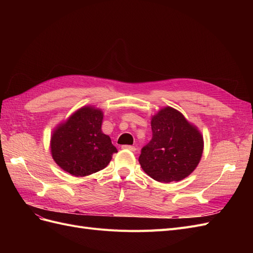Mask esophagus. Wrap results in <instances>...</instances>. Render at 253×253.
I'll list each match as a JSON object with an SVG mask.
<instances>
[{
	"mask_svg": "<svg viewBox=\"0 0 253 253\" xmlns=\"http://www.w3.org/2000/svg\"><path fill=\"white\" fill-rule=\"evenodd\" d=\"M122 149H125V150H128V151H132V152L136 151V148H135V147H133V145H128V144L122 145Z\"/></svg>",
	"mask_w": 253,
	"mask_h": 253,
	"instance_id": "obj_1",
	"label": "esophagus"
}]
</instances>
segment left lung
Wrapping results in <instances>:
<instances>
[{
  "label": "left lung",
  "instance_id": "1",
  "mask_svg": "<svg viewBox=\"0 0 253 253\" xmlns=\"http://www.w3.org/2000/svg\"><path fill=\"white\" fill-rule=\"evenodd\" d=\"M153 137L139 156L142 170L159 182L179 181L201 162L204 137L200 129L171 106L151 117Z\"/></svg>",
  "mask_w": 253,
  "mask_h": 253
}]
</instances>
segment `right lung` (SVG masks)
Returning <instances> with one entry per match:
<instances>
[{
  "label": "right lung",
  "instance_id": "add662e5",
  "mask_svg": "<svg viewBox=\"0 0 253 253\" xmlns=\"http://www.w3.org/2000/svg\"><path fill=\"white\" fill-rule=\"evenodd\" d=\"M103 112L94 105L82 106L55 127L50 154L63 171L83 177L100 171L117 149L102 129Z\"/></svg>",
  "mask_w": 253,
  "mask_h": 253
}]
</instances>
